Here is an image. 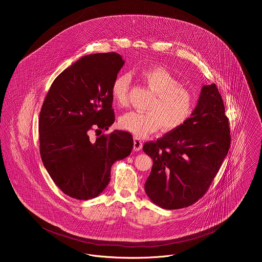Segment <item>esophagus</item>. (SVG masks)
I'll return each mask as SVG.
<instances>
[{"instance_id":"1","label":"esophagus","mask_w":262,"mask_h":262,"mask_svg":"<svg viewBox=\"0 0 262 262\" xmlns=\"http://www.w3.org/2000/svg\"><path fill=\"white\" fill-rule=\"evenodd\" d=\"M142 146H143V142L141 139L135 137L134 138V150L135 151H139V150L142 149Z\"/></svg>"}]
</instances>
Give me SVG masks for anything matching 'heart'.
<instances>
[{"mask_svg": "<svg viewBox=\"0 0 262 262\" xmlns=\"http://www.w3.org/2000/svg\"><path fill=\"white\" fill-rule=\"evenodd\" d=\"M154 98L147 106L148 112L131 111L121 116L120 126L138 137H145L159 130L166 131L182 127L190 118L195 108V97L178 77L162 67H150L141 72ZM131 75L121 73L116 75L111 85V96L116 104L125 106Z\"/></svg>", "mask_w": 262, "mask_h": 262, "instance_id": "obj_1", "label": "heart"}]
</instances>
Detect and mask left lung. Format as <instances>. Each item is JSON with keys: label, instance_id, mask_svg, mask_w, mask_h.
<instances>
[{"label": "left lung", "instance_id": "1", "mask_svg": "<svg viewBox=\"0 0 262 262\" xmlns=\"http://www.w3.org/2000/svg\"><path fill=\"white\" fill-rule=\"evenodd\" d=\"M230 141L229 119L218 88L203 85L187 122L143 146L153 160L144 185L150 201L167 210L194 204L219 171Z\"/></svg>", "mask_w": 262, "mask_h": 262}]
</instances>
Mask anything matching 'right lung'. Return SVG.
<instances>
[{
    "mask_svg": "<svg viewBox=\"0 0 262 262\" xmlns=\"http://www.w3.org/2000/svg\"><path fill=\"white\" fill-rule=\"evenodd\" d=\"M124 63L116 52L82 56L54 79L42 105V162L55 185L76 200L98 196L110 183L113 163L133 148L125 131L89 136L93 128L102 132L115 122L111 85Z\"/></svg>",
    "mask_w": 262,
    "mask_h": 262,
    "instance_id": "1",
    "label": "right lung"
}]
</instances>
